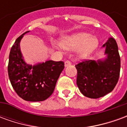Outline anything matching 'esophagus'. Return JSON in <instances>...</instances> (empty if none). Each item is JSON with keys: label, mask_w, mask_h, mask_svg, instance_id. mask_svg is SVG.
<instances>
[{"label": "esophagus", "mask_w": 127, "mask_h": 127, "mask_svg": "<svg viewBox=\"0 0 127 127\" xmlns=\"http://www.w3.org/2000/svg\"><path fill=\"white\" fill-rule=\"evenodd\" d=\"M71 64V62L70 61H66L65 62H64V65H65V66H70Z\"/></svg>", "instance_id": "obj_1"}]
</instances>
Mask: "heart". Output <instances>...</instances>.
<instances>
[{"label": "heart", "mask_w": 127, "mask_h": 127, "mask_svg": "<svg viewBox=\"0 0 127 127\" xmlns=\"http://www.w3.org/2000/svg\"><path fill=\"white\" fill-rule=\"evenodd\" d=\"M98 45V40L90 34L80 32L64 38L61 41V46L66 50L79 48L80 54L83 57L90 55Z\"/></svg>", "instance_id": "b5f03b06"}]
</instances>
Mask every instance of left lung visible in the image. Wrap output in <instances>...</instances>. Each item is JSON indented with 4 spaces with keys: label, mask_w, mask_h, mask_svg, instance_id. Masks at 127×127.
<instances>
[{
    "label": "left lung",
    "mask_w": 127,
    "mask_h": 127,
    "mask_svg": "<svg viewBox=\"0 0 127 127\" xmlns=\"http://www.w3.org/2000/svg\"><path fill=\"white\" fill-rule=\"evenodd\" d=\"M106 47L107 58L96 62L84 60L75 64L77 69V85L84 95L98 98L112 92L117 84L120 71V57L114 39L103 45Z\"/></svg>",
    "instance_id": "8db88e82"
}]
</instances>
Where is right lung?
<instances>
[{
	"mask_svg": "<svg viewBox=\"0 0 127 127\" xmlns=\"http://www.w3.org/2000/svg\"><path fill=\"white\" fill-rule=\"evenodd\" d=\"M16 39L11 47L8 64V74L15 93L25 101H43L52 95L61 72L63 61H48L34 66L24 61L20 42L25 33Z\"/></svg>",
	"mask_w": 127,
	"mask_h": 127,
	"instance_id": "1",
	"label": "right lung"
}]
</instances>
